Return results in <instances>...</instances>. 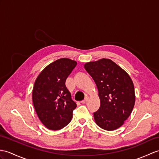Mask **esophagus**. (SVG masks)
Wrapping results in <instances>:
<instances>
[{
    "mask_svg": "<svg viewBox=\"0 0 159 159\" xmlns=\"http://www.w3.org/2000/svg\"><path fill=\"white\" fill-rule=\"evenodd\" d=\"M88 99H89L88 98H84V99H83V100L80 102V103H81V104H85V103L88 101Z\"/></svg>",
    "mask_w": 159,
    "mask_h": 159,
    "instance_id": "1",
    "label": "esophagus"
}]
</instances>
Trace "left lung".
I'll list each match as a JSON object with an SVG mask.
<instances>
[{
    "instance_id": "obj_1",
    "label": "left lung",
    "mask_w": 159,
    "mask_h": 159,
    "mask_svg": "<svg viewBox=\"0 0 159 159\" xmlns=\"http://www.w3.org/2000/svg\"><path fill=\"white\" fill-rule=\"evenodd\" d=\"M87 72L98 89L100 106L93 113L95 123L107 131L123 125L134 107V85L128 74L109 59L86 63Z\"/></svg>"
}]
</instances>
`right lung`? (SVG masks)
Instances as JSON below:
<instances>
[{
	"mask_svg": "<svg viewBox=\"0 0 159 159\" xmlns=\"http://www.w3.org/2000/svg\"><path fill=\"white\" fill-rule=\"evenodd\" d=\"M76 61L61 58L48 65L36 79L32 101L40 121L51 130H59L71 121L76 104L66 86Z\"/></svg>",
	"mask_w": 159,
	"mask_h": 159,
	"instance_id": "right-lung-1",
	"label": "right lung"
}]
</instances>
